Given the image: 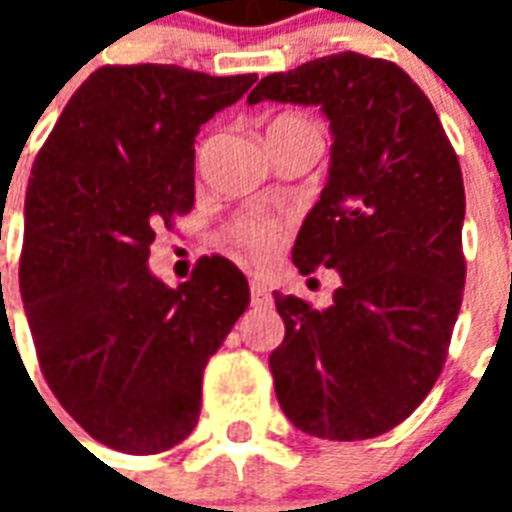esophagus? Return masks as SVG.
<instances>
[{
  "instance_id": "esophagus-1",
  "label": "esophagus",
  "mask_w": 512,
  "mask_h": 512,
  "mask_svg": "<svg viewBox=\"0 0 512 512\" xmlns=\"http://www.w3.org/2000/svg\"><path fill=\"white\" fill-rule=\"evenodd\" d=\"M249 290H252V307H255V310H268V307H274V293H271V288H268L266 282L252 279Z\"/></svg>"
}]
</instances>
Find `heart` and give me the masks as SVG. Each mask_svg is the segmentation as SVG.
<instances>
[{
	"label": "heart",
	"mask_w": 512,
	"mask_h": 512,
	"mask_svg": "<svg viewBox=\"0 0 512 512\" xmlns=\"http://www.w3.org/2000/svg\"><path fill=\"white\" fill-rule=\"evenodd\" d=\"M296 123H310V120H304L299 115H282L277 117L271 128H282V126H296ZM230 241H233L244 255L257 257V260H263V257L274 255L282 244V224L277 219H271L266 213H244V216H238L233 224H230Z\"/></svg>",
	"instance_id": "b5f03b06"
}]
</instances>
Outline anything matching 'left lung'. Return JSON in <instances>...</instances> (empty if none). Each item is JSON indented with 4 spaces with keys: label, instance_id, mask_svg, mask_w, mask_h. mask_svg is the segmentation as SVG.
<instances>
[{
    "label": "left lung",
    "instance_id": "obj_1",
    "mask_svg": "<svg viewBox=\"0 0 512 512\" xmlns=\"http://www.w3.org/2000/svg\"><path fill=\"white\" fill-rule=\"evenodd\" d=\"M249 104L321 106L332 164L293 246L301 274L340 271L332 307L274 293L268 356L285 417L318 439H373L439 378L461 312L466 194L428 95L395 62L343 51L260 79Z\"/></svg>",
    "mask_w": 512,
    "mask_h": 512
}]
</instances>
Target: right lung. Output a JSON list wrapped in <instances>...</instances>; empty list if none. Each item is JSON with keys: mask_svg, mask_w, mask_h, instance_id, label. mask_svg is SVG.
I'll list each match as a JSON object with an SVG mask.
<instances>
[{"mask_svg": "<svg viewBox=\"0 0 512 512\" xmlns=\"http://www.w3.org/2000/svg\"><path fill=\"white\" fill-rule=\"evenodd\" d=\"M257 82L104 65L73 93L29 178L18 285L60 406L106 447L153 455L200 417L202 370L249 307L227 257L167 288L156 230L194 205V136Z\"/></svg>", "mask_w": 512, "mask_h": 512, "instance_id": "right-lung-1", "label": "right lung"}]
</instances>
